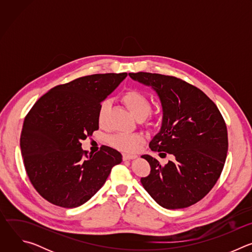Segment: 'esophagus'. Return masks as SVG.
Here are the masks:
<instances>
[{
  "label": "esophagus",
  "instance_id": "esophagus-1",
  "mask_svg": "<svg viewBox=\"0 0 252 252\" xmlns=\"http://www.w3.org/2000/svg\"><path fill=\"white\" fill-rule=\"evenodd\" d=\"M136 158H137V156H134V155H127V154L123 155V159L124 160H130V159H134Z\"/></svg>",
  "mask_w": 252,
  "mask_h": 252
}]
</instances>
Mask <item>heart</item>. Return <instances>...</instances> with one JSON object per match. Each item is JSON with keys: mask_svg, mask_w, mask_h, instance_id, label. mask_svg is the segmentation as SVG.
<instances>
[{"mask_svg": "<svg viewBox=\"0 0 252 252\" xmlns=\"http://www.w3.org/2000/svg\"><path fill=\"white\" fill-rule=\"evenodd\" d=\"M122 100L126 105L128 111L135 119H145L151 112L150 97L138 90H128L122 95ZM110 107V101L103 100L100 102L97 111V121L99 125H103L106 119L107 111ZM111 145L123 152H136L143 141V136L139 133L119 132L109 138Z\"/></svg>", "mask_w": 252, "mask_h": 252, "instance_id": "obj_1", "label": "heart"}]
</instances>
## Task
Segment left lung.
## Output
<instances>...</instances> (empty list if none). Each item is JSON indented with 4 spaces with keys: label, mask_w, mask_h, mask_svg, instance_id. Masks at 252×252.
Masks as SVG:
<instances>
[{
    "label": "left lung",
    "mask_w": 252,
    "mask_h": 252,
    "mask_svg": "<svg viewBox=\"0 0 252 252\" xmlns=\"http://www.w3.org/2000/svg\"><path fill=\"white\" fill-rule=\"evenodd\" d=\"M128 76L151 87L161 103L160 129L150 149L174 157L162 166L152 156H141L151 165L142 187L167 209L196 203L217 184L225 162L228 139L221 114L202 91L181 79L143 71Z\"/></svg>",
    "instance_id": "8db88e82"
}]
</instances>
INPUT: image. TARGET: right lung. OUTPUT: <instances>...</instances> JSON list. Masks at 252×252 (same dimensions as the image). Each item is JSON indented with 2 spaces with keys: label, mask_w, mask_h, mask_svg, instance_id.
<instances>
[{
  "label": "right lung",
  "mask_w": 252,
  "mask_h": 252,
  "mask_svg": "<svg viewBox=\"0 0 252 252\" xmlns=\"http://www.w3.org/2000/svg\"><path fill=\"white\" fill-rule=\"evenodd\" d=\"M126 73L79 78L50 90L25 118L20 146L32 187L49 202L74 208L104 185L121 153L102 146L89 156L81 141L98 129V106Z\"/></svg>",
  "instance_id": "obj_1"
}]
</instances>
